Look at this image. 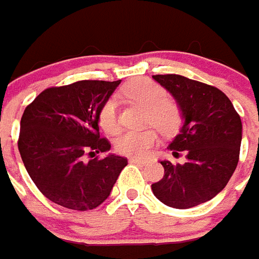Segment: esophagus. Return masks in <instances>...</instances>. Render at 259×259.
Listing matches in <instances>:
<instances>
[{
    "mask_svg": "<svg viewBox=\"0 0 259 259\" xmlns=\"http://www.w3.org/2000/svg\"><path fill=\"white\" fill-rule=\"evenodd\" d=\"M130 162H136V164H142V165H145V164H148V160H144V158L138 157H132L130 158Z\"/></svg>",
    "mask_w": 259,
    "mask_h": 259,
    "instance_id": "obj_1",
    "label": "esophagus"
}]
</instances>
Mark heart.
Segmentation results:
<instances>
[{
	"mask_svg": "<svg viewBox=\"0 0 259 259\" xmlns=\"http://www.w3.org/2000/svg\"><path fill=\"white\" fill-rule=\"evenodd\" d=\"M122 94L130 101L148 107L146 123L154 125L162 134L175 133L181 122V110L176 102L166 98V91L158 83L146 78H138L129 82ZM98 122L106 133L113 134L119 130L118 102L110 97L102 105L98 113ZM157 142V133L153 127L144 130H123L114 141L118 153L126 156H145Z\"/></svg>",
	"mask_w": 259,
	"mask_h": 259,
	"instance_id": "obj_1",
	"label": "heart"
}]
</instances>
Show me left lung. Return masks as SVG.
<instances>
[{
	"instance_id": "obj_1",
	"label": "left lung",
	"mask_w": 259,
	"mask_h": 259,
	"mask_svg": "<svg viewBox=\"0 0 259 259\" xmlns=\"http://www.w3.org/2000/svg\"><path fill=\"white\" fill-rule=\"evenodd\" d=\"M176 99L184 117L170 142L175 156L187 162L161 161L164 177L152 184L154 196L173 208L185 209L211 200L225 188L239 161L242 122L227 95L219 89L181 75H153Z\"/></svg>"
}]
</instances>
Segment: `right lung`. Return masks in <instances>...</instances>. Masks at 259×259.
Returning <instances> with one entry per match:
<instances>
[{
  "instance_id": "obj_1",
  "label": "right lung",
  "mask_w": 259,
  "mask_h": 259,
  "mask_svg": "<svg viewBox=\"0 0 259 259\" xmlns=\"http://www.w3.org/2000/svg\"><path fill=\"white\" fill-rule=\"evenodd\" d=\"M121 80H80L50 87L26 106L20 123L18 150L38 191L51 201L89 211L109 197L127 158L109 154L101 138L98 113Z\"/></svg>"
}]
</instances>
